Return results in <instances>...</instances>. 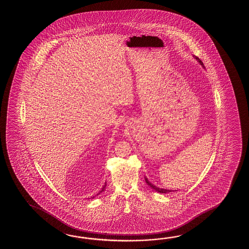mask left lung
<instances>
[{"mask_svg": "<svg viewBox=\"0 0 249 249\" xmlns=\"http://www.w3.org/2000/svg\"><path fill=\"white\" fill-rule=\"evenodd\" d=\"M196 58V60L199 62L200 65L203 66V68H204V65H203V62H202L201 60L199 59V58H197V57H195ZM145 178V181L147 182V184H148L151 189H153L155 191H157V192H159V193H169V192H172V191H173V190H166V189H161V188H159V187H157V186L153 185L151 182H149V180H148V178L147 177H144Z\"/></svg>", "mask_w": 249, "mask_h": 249, "instance_id": "obj_1", "label": "left lung"}]
</instances>
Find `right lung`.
Here are the masks:
<instances>
[{
	"label": "right lung",
	"mask_w": 249,
	"mask_h": 249,
	"mask_svg": "<svg viewBox=\"0 0 249 249\" xmlns=\"http://www.w3.org/2000/svg\"><path fill=\"white\" fill-rule=\"evenodd\" d=\"M106 186H107V183H105V185L103 186V188H102V189H101V191H100V192H99V194H101V192H102V191H105V188H106ZM99 194H98V195H99ZM92 198H93V197H92Z\"/></svg>",
	"instance_id": "right-lung-1"
}]
</instances>
